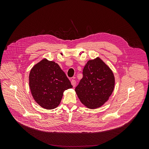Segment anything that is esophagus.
Listing matches in <instances>:
<instances>
[{
  "instance_id": "esophagus-1",
  "label": "esophagus",
  "mask_w": 149,
  "mask_h": 149,
  "mask_svg": "<svg viewBox=\"0 0 149 149\" xmlns=\"http://www.w3.org/2000/svg\"><path fill=\"white\" fill-rule=\"evenodd\" d=\"M71 82V84L72 85V86L74 87H75V86H76V81H75V79H72Z\"/></svg>"
}]
</instances>
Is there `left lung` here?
I'll return each instance as SVG.
<instances>
[{"label": "left lung", "mask_w": 149, "mask_h": 149, "mask_svg": "<svg viewBox=\"0 0 149 149\" xmlns=\"http://www.w3.org/2000/svg\"><path fill=\"white\" fill-rule=\"evenodd\" d=\"M82 74L75 91L86 107L97 109L108 101L114 90L115 78L113 71L100 58H97L87 62Z\"/></svg>", "instance_id": "obj_1"}]
</instances>
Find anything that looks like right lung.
<instances>
[{
  "label": "right lung",
  "mask_w": 149,
  "mask_h": 149,
  "mask_svg": "<svg viewBox=\"0 0 149 149\" xmlns=\"http://www.w3.org/2000/svg\"><path fill=\"white\" fill-rule=\"evenodd\" d=\"M29 87L35 101L42 108L52 110L59 105L63 91L72 88L57 63L44 59L31 69Z\"/></svg>",
  "instance_id": "obj_1"
}]
</instances>
